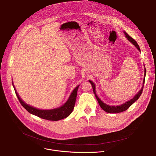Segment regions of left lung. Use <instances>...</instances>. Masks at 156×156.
Instances as JSON below:
<instances>
[{"mask_svg": "<svg viewBox=\"0 0 156 156\" xmlns=\"http://www.w3.org/2000/svg\"><path fill=\"white\" fill-rule=\"evenodd\" d=\"M124 34H125L126 35V37L128 38V40L129 41V42H132L136 48L140 52V47H139L138 44L136 43V41L132 38V37H131L126 32H124ZM145 75H146V70H145V73H144V83L143 84H144V82H145ZM89 82L91 83L92 86V88H93V91H94V93L95 95V97L96 99L98 101V102H99L101 108L104 110L105 111V112H109V113H119V112H123L126 110H127L131 105H132L136 101H137L138 99V98L140 97L142 92H143V88H144V86L142 87V88H141V90L140 91H139V92L134 97V98H133V99H131L130 101H128L127 102H126L125 104H122L121 105H114V106H112V105H107L106 104L104 103L99 97H97V94H96V92H95V84L92 82V81L89 80Z\"/></svg>", "mask_w": 156, "mask_h": 156, "instance_id": "obj_1", "label": "left lung"}]
</instances>
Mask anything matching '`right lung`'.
<instances>
[{
	"instance_id": "add662e5",
	"label": "right lung",
	"mask_w": 156,
	"mask_h": 156,
	"mask_svg": "<svg viewBox=\"0 0 156 156\" xmlns=\"http://www.w3.org/2000/svg\"><path fill=\"white\" fill-rule=\"evenodd\" d=\"M12 85L14 87L16 96H17L20 102L21 103V104L24 109H25L27 111H28L30 113L34 114V115H35L39 118L47 119V120H49V121L61 120L64 118H67L69 115V114L72 112L74 109V107H75V104L76 99L78 88L79 87V85H78L74 89V90L72 92L67 102H66L64 105L61 106V107L56 109H51V110H42V109H38L35 108L34 107H32V106H30L27 104L26 103H24V102H23V101L21 100L20 96L18 95L17 92H16L13 83H12Z\"/></svg>"
}]
</instances>
